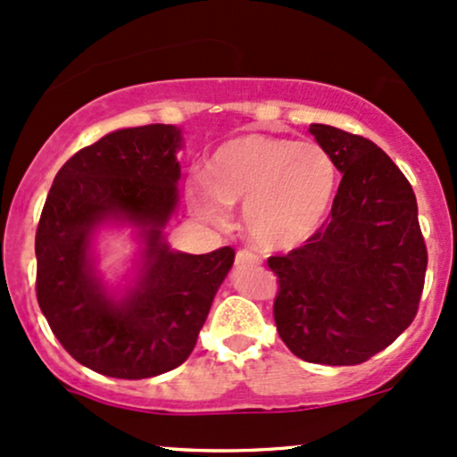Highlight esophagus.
<instances>
[{
	"instance_id": "obj_1",
	"label": "esophagus",
	"mask_w": 457,
	"mask_h": 457,
	"mask_svg": "<svg viewBox=\"0 0 457 457\" xmlns=\"http://www.w3.org/2000/svg\"><path fill=\"white\" fill-rule=\"evenodd\" d=\"M262 258L252 249H238L237 252V264H260Z\"/></svg>"
}]
</instances>
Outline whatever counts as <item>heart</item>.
<instances>
[{
  "label": "heart",
  "mask_w": 457,
  "mask_h": 457,
  "mask_svg": "<svg viewBox=\"0 0 457 457\" xmlns=\"http://www.w3.org/2000/svg\"><path fill=\"white\" fill-rule=\"evenodd\" d=\"M338 169L314 140L247 134L223 143L208 162V178L188 182V205L210 223L229 219V204H245L247 234L269 249L297 247L320 228L334 202Z\"/></svg>",
  "instance_id": "1"
}]
</instances>
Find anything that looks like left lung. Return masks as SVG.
Wrapping results in <instances>:
<instances>
[{"instance_id":"left-lung-1","label":"left lung","mask_w":457,"mask_h":457,"mask_svg":"<svg viewBox=\"0 0 457 457\" xmlns=\"http://www.w3.org/2000/svg\"><path fill=\"white\" fill-rule=\"evenodd\" d=\"M343 173L332 210L302 247L270 255L273 317L305 362L362 364L397 340L419 312L428 269L414 190L373 140L310 125Z\"/></svg>"}]
</instances>
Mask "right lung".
I'll return each mask as SVG.
<instances>
[{"mask_svg": "<svg viewBox=\"0 0 457 457\" xmlns=\"http://www.w3.org/2000/svg\"><path fill=\"white\" fill-rule=\"evenodd\" d=\"M179 129H117L62 164L37 228V299L71 358L119 379L162 375L187 362L234 249L169 252L162 228L178 204ZM125 216L145 229L139 288L121 304L105 297L87 264L95 224Z\"/></svg>", "mask_w": 457, "mask_h": 457, "instance_id": "right-lung-1", "label": "right lung"}]
</instances>
